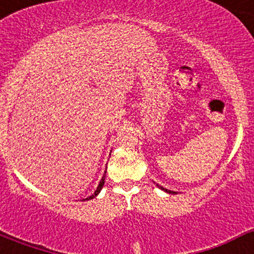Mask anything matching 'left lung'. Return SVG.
I'll return each instance as SVG.
<instances>
[{
    "instance_id": "obj_1",
    "label": "left lung",
    "mask_w": 254,
    "mask_h": 254,
    "mask_svg": "<svg viewBox=\"0 0 254 254\" xmlns=\"http://www.w3.org/2000/svg\"><path fill=\"white\" fill-rule=\"evenodd\" d=\"M159 188H161V190H165V192H169V193H174V192H173V190H165V188H163V187H161V186H159Z\"/></svg>"
}]
</instances>
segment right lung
Returning a JSON list of instances; mask_svg holds the SVG:
<instances>
[{
  "instance_id": "obj_1",
  "label": "right lung",
  "mask_w": 254,
  "mask_h": 254,
  "mask_svg": "<svg viewBox=\"0 0 254 254\" xmlns=\"http://www.w3.org/2000/svg\"><path fill=\"white\" fill-rule=\"evenodd\" d=\"M104 179H105V176L103 177V178H102V181H100L99 186H98V188H96V190H95V192H94V194H91L90 197H87V198H85V199H91V198H94V197H95L96 194L99 193V192H100V190H102V188H103V186H104Z\"/></svg>"
}]
</instances>
